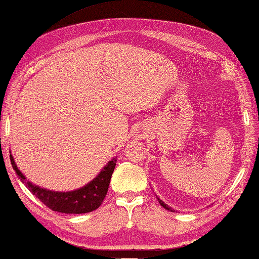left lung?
I'll return each mask as SVG.
<instances>
[{
  "label": "left lung",
  "mask_w": 259,
  "mask_h": 259,
  "mask_svg": "<svg viewBox=\"0 0 259 259\" xmlns=\"http://www.w3.org/2000/svg\"><path fill=\"white\" fill-rule=\"evenodd\" d=\"M157 200H158V202H159V204L160 205H162L163 207H164V209H166V210H168V211H171V212H175V209H172V207H169L167 204H165V203L162 201V200H160V198H158L157 197Z\"/></svg>",
  "instance_id": "left-lung-1"
}]
</instances>
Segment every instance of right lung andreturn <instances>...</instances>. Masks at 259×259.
<instances>
[{
	"label": "right lung",
	"mask_w": 259,
	"mask_h": 259,
	"mask_svg": "<svg viewBox=\"0 0 259 259\" xmlns=\"http://www.w3.org/2000/svg\"><path fill=\"white\" fill-rule=\"evenodd\" d=\"M10 160L12 167H14L20 181L45 205L53 211H57V212L77 214L92 212L102 204L105 195L108 193L110 180H111V176L117 163V157L108 162V164L101 169L99 175L87 185L78 189L70 190V192H55V190L42 188L40 186L33 184V182L28 181L27 178L17 167V164L11 154Z\"/></svg>",
	"instance_id": "obj_1"
}]
</instances>
